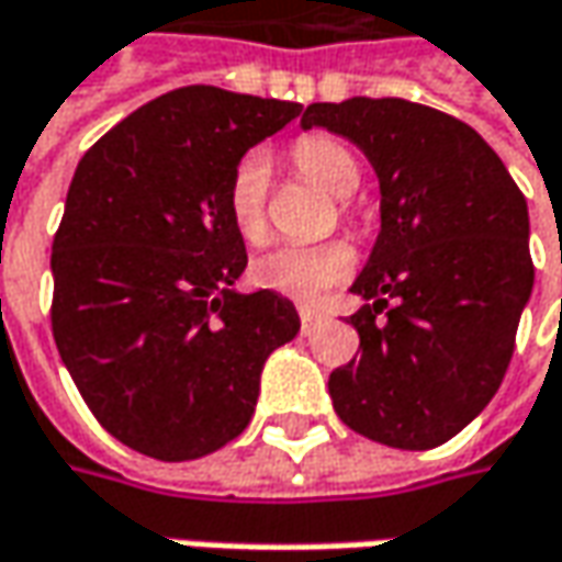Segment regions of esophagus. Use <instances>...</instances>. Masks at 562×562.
I'll return each instance as SVG.
<instances>
[{"label":"esophagus","instance_id":"1","mask_svg":"<svg viewBox=\"0 0 562 562\" xmlns=\"http://www.w3.org/2000/svg\"><path fill=\"white\" fill-rule=\"evenodd\" d=\"M299 317H302V329H305V333H311V329H314L317 324H321V321H324V317H321V311H314L311 305L299 307Z\"/></svg>","mask_w":562,"mask_h":562}]
</instances>
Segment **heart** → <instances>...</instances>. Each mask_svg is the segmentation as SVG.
I'll list each match as a JSON object with an SVG mask.
<instances>
[{"mask_svg":"<svg viewBox=\"0 0 562 562\" xmlns=\"http://www.w3.org/2000/svg\"><path fill=\"white\" fill-rule=\"evenodd\" d=\"M292 159L307 182L317 184L333 198H349L361 182V169L355 157L333 137H302L292 147ZM267 188H270V159L263 150H248L235 162L226 204H229L235 233L251 245L267 238ZM352 267L355 255L346 241L277 245L251 263V280L260 289L307 302L327 292L329 285L346 280Z\"/></svg>","mask_w":562,"mask_h":562,"instance_id":"1","label":"heart"}]
</instances>
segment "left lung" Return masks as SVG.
I'll use <instances>...</instances> for the list:
<instances>
[{"label":"left lung","instance_id":"left-lung-1","mask_svg":"<svg viewBox=\"0 0 562 562\" xmlns=\"http://www.w3.org/2000/svg\"><path fill=\"white\" fill-rule=\"evenodd\" d=\"M302 128L374 166L380 233L349 285L361 358L329 374L355 434L396 450L447 443L501 390L531 299L528 204L472 125L400 97L311 103Z\"/></svg>","mask_w":562,"mask_h":562}]
</instances>
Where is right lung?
<instances>
[{"label":"right lung","mask_w":562,"mask_h":562,"mask_svg":"<svg viewBox=\"0 0 562 562\" xmlns=\"http://www.w3.org/2000/svg\"><path fill=\"white\" fill-rule=\"evenodd\" d=\"M302 103L179 87L87 150L53 241V336L97 422L125 447L184 462L235 440L260 371L295 339L280 292H235L245 238L226 191L238 159Z\"/></svg>","instance_id":"1"}]
</instances>
